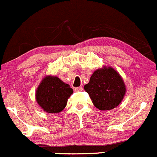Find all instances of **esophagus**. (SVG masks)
Returning <instances> with one entry per match:
<instances>
[{"label":"esophagus","mask_w":157,"mask_h":157,"mask_svg":"<svg viewBox=\"0 0 157 157\" xmlns=\"http://www.w3.org/2000/svg\"><path fill=\"white\" fill-rule=\"evenodd\" d=\"M83 90V88L82 87H77V88H75V91L78 92V91H82Z\"/></svg>","instance_id":"34e87169"}]
</instances>
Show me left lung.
Segmentation results:
<instances>
[{"label": "left lung", "mask_w": 157, "mask_h": 157, "mask_svg": "<svg viewBox=\"0 0 157 157\" xmlns=\"http://www.w3.org/2000/svg\"><path fill=\"white\" fill-rule=\"evenodd\" d=\"M84 89L100 110H109L116 107L125 94V85L122 77L111 67L95 71Z\"/></svg>", "instance_id": "left-lung-1"}]
</instances>
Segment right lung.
<instances>
[{
    "mask_svg": "<svg viewBox=\"0 0 157 157\" xmlns=\"http://www.w3.org/2000/svg\"><path fill=\"white\" fill-rule=\"evenodd\" d=\"M73 90L57 77L47 76L36 90V101L49 113H59L67 106L68 98Z\"/></svg>",
    "mask_w": 157,
    "mask_h": 157,
    "instance_id": "obj_1",
    "label": "right lung"
}]
</instances>
